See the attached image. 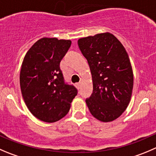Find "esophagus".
Returning <instances> with one entry per match:
<instances>
[{"mask_svg": "<svg viewBox=\"0 0 156 156\" xmlns=\"http://www.w3.org/2000/svg\"><path fill=\"white\" fill-rule=\"evenodd\" d=\"M76 87H77V89H80V87H81V84H80V83H76Z\"/></svg>", "mask_w": 156, "mask_h": 156, "instance_id": "obj_1", "label": "esophagus"}]
</instances>
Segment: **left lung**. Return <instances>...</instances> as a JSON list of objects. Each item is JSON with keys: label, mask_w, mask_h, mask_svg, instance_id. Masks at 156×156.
<instances>
[{"label": "left lung", "mask_w": 156, "mask_h": 156, "mask_svg": "<svg viewBox=\"0 0 156 156\" xmlns=\"http://www.w3.org/2000/svg\"><path fill=\"white\" fill-rule=\"evenodd\" d=\"M78 46L92 74L93 93L86 99L90 112L99 121H113L131 99L133 73L128 53L110 33L80 38Z\"/></svg>", "instance_id": "8db88e82"}]
</instances>
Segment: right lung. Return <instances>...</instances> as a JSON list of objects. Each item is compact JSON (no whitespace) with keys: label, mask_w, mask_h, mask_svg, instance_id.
<instances>
[{"label":"right lung","mask_w":156,"mask_h":156,"mask_svg":"<svg viewBox=\"0 0 156 156\" xmlns=\"http://www.w3.org/2000/svg\"><path fill=\"white\" fill-rule=\"evenodd\" d=\"M70 45L69 40L44 37L25 55L20 90L30 112L41 121L54 122L64 117L77 95L76 88L65 83L60 67Z\"/></svg>","instance_id":"right-lung-1"}]
</instances>
